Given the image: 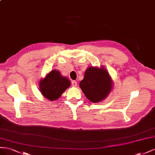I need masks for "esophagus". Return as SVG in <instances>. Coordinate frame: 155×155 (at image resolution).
Returning a JSON list of instances; mask_svg holds the SVG:
<instances>
[{
  "instance_id": "34e87169",
  "label": "esophagus",
  "mask_w": 155,
  "mask_h": 155,
  "mask_svg": "<svg viewBox=\"0 0 155 155\" xmlns=\"http://www.w3.org/2000/svg\"><path fill=\"white\" fill-rule=\"evenodd\" d=\"M71 85L73 87H77V82L76 81H72L71 82Z\"/></svg>"
}]
</instances>
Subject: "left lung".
<instances>
[{
	"mask_svg": "<svg viewBox=\"0 0 155 155\" xmlns=\"http://www.w3.org/2000/svg\"><path fill=\"white\" fill-rule=\"evenodd\" d=\"M80 87L91 102L97 103L104 100L113 88L114 82L109 73L103 66L88 67L84 77L80 82Z\"/></svg>",
	"mask_w": 155,
	"mask_h": 155,
	"instance_id": "obj_1",
	"label": "left lung"
}]
</instances>
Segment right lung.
I'll return each instance as SVG.
<instances>
[{
    "mask_svg": "<svg viewBox=\"0 0 155 155\" xmlns=\"http://www.w3.org/2000/svg\"><path fill=\"white\" fill-rule=\"evenodd\" d=\"M39 85L42 95L48 101H53L59 99L70 87L71 82L67 77L62 76L58 70L52 69L41 78Z\"/></svg>",
    "mask_w": 155,
    "mask_h": 155,
    "instance_id": "1",
    "label": "right lung"
}]
</instances>
